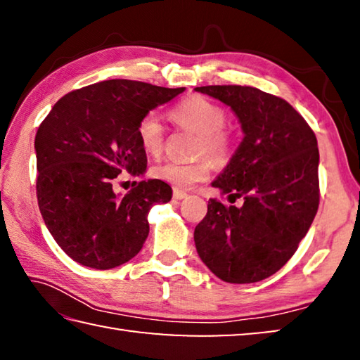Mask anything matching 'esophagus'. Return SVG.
I'll return each instance as SVG.
<instances>
[{
	"mask_svg": "<svg viewBox=\"0 0 360 360\" xmlns=\"http://www.w3.org/2000/svg\"><path fill=\"white\" fill-rule=\"evenodd\" d=\"M187 197V192L186 191H181V188H173V198L174 200H182Z\"/></svg>",
	"mask_w": 360,
	"mask_h": 360,
	"instance_id": "34e87169",
	"label": "esophagus"
}]
</instances>
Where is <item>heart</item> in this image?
Returning a JSON list of instances; mask_svg holds the SVG:
<instances>
[{
  "label": "heart",
  "instance_id": "heart-1",
  "mask_svg": "<svg viewBox=\"0 0 360 360\" xmlns=\"http://www.w3.org/2000/svg\"><path fill=\"white\" fill-rule=\"evenodd\" d=\"M169 119L179 129L188 130L197 135L195 154L210 155L212 160H227L231 150V133L225 129L227 112L222 106L200 95L188 96L178 103ZM138 141L143 150L150 157H158L163 150V127L154 112L146 114L139 120L136 129ZM211 162L206 157L197 158L188 163L165 162L152 168V176L176 188L191 187L197 182L210 178Z\"/></svg>",
  "mask_w": 360,
  "mask_h": 360
}]
</instances>
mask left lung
<instances>
[{"label":"left lung","mask_w":360,"mask_h":360,"mask_svg":"<svg viewBox=\"0 0 360 360\" xmlns=\"http://www.w3.org/2000/svg\"><path fill=\"white\" fill-rule=\"evenodd\" d=\"M238 117L245 138L212 187L193 231L203 264L225 283L249 284L275 275L295 254L319 206V150L311 127L288 101L248 85L197 87Z\"/></svg>","instance_id":"left-lung-1"}]
</instances>
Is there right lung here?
<instances>
[{"instance_id": "obj_1", "label": "right lung", "mask_w": 360, "mask_h": 360, "mask_svg": "<svg viewBox=\"0 0 360 360\" xmlns=\"http://www.w3.org/2000/svg\"><path fill=\"white\" fill-rule=\"evenodd\" d=\"M184 90L111 79L66 94L41 122L34 138L39 211L77 264L109 270L141 251L148 212L172 200V187L141 181L124 197L112 187L120 173L143 174L148 167L139 120Z\"/></svg>"}]
</instances>
